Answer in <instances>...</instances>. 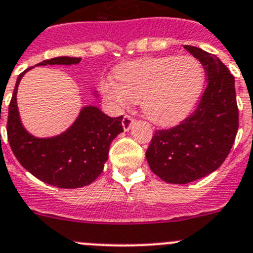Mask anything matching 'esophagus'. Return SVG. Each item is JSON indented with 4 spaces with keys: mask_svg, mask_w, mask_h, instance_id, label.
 Segmentation results:
<instances>
[{
    "mask_svg": "<svg viewBox=\"0 0 253 253\" xmlns=\"http://www.w3.org/2000/svg\"><path fill=\"white\" fill-rule=\"evenodd\" d=\"M133 121H135V120H133V118H132L129 115H125L124 116V118H122V126H124L125 131H128V129L131 128Z\"/></svg>",
    "mask_w": 253,
    "mask_h": 253,
    "instance_id": "34e87169",
    "label": "esophagus"
}]
</instances>
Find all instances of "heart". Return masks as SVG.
<instances>
[{
  "instance_id": "obj_1",
  "label": "heart",
  "mask_w": 253,
  "mask_h": 253,
  "mask_svg": "<svg viewBox=\"0 0 253 253\" xmlns=\"http://www.w3.org/2000/svg\"><path fill=\"white\" fill-rule=\"evenodd\" d=\"M115 82L104 84L107 97L117 107L140 102L154 124L169 126L192 110L204 83V69L192 56L142 58L116 68Z\"/></svg>"
}]
</instances>
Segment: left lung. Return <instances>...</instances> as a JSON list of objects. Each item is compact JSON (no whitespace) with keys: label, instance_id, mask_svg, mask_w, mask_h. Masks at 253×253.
Instances as JSON below:
<instances>
[{"label":"left lung","instance_id":"left-lung-1","mask_svg":"<svg viewBox=\"0 0 253 253\" xmlns=\"http://www.w3.org/2000/svg\"><path fill=\"white\" fill-rule=\"evenodd\" d=\"M184 47L203 65L206 90L194 112L180 125L155 131L146 151L152 172L170 184L192 183L217 170L238 131L234 77L214 54Z\"/></svg>","mask_w":253,"mask_h":253}]
</instances>
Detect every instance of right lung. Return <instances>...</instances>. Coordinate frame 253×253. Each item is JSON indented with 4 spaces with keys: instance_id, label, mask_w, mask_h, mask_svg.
<instances>
[{
    "instance_id": "add662e5",
    "label": "right lung",
    "mask_w": 253,
    "mask_h": 253,
    "mask_svg": "<svg viewBox=\"0 0 253 253\" xmlns=\"http://www.w3.org/2000/svg\"><path fill=\"white\" fill-rule=\"evenodd\" d=\"M81 58L58 56L38 65L78 64ZM16 81L8 106L7 138L16 159L39 180L63 189L89 185L103 171L113 138L124 132L122 116L110 117L98 107H84L65 132L50 138L30 135L20 121L16 103L17 87L27 70Z\"/></svg>"
}]
</instances>
